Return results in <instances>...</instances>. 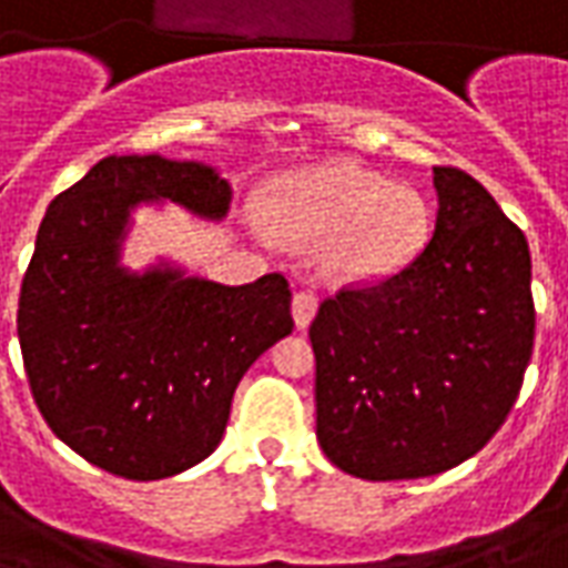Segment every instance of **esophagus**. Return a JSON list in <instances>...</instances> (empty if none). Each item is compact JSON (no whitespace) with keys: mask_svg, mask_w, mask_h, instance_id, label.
I'll return each mask as SVG.
<instances>
[{"mask_svg":"<svg viewBox=\"0 0 568 568\" xmlns=\"http://www.w3.org/2000/svg\"><path fill=\"white\" fill-rule=\"evenodd\" d=\"M316 310H320V297L313 295V292H295V297H292V316H295L297 328H307L313 316H316Z\"/></svg>","mask_w":568,"mask_h":568,"instance_id":"obj_1","label":"esophagus"}]
</instances>
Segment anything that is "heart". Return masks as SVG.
Wrapping results in <instances>:
<instances>
[{"instance_id":"b5f03b06","label":"heart","mask_w":568,"mask_h":568,"mask_svg":"<svg viewBox=\"0 0 568 568\" xmlns=\"http://www.w3.org/2000/svg\"><path fill=\"white\" fill-rule=\"evenodd\" d=\"M271 222L292 240L322 243L325 271L349 280H386L423 255L432 206L410 185L332 163L285 175L267 197Z\"/></svg>"}]
</instances>
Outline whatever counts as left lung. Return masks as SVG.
I'll return each instance as SVG.
<instances>
[{
	"mask_svg": "<svg viewBox=\"0 0 568 568\" xmlns=\"http://www.w3.org/2000/svg\"><path fill=\"white\" fill-rule=\"evenodd\" d=\"M435 234L414 264L344 285L310 325L316 438L362 480L465 463L511 414L536 341L524 231L487 187L435 166Z\"/></svg>",
	"mask_w": 568,
	"mask_h": 568,
	"instance_id": "left-lung-1",
	"label": "left lung"
}]
</instances>
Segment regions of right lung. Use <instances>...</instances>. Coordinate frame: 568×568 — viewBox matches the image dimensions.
<instances>
[{"instance_id": "obj_1", "label": "right lung", "mask_w": 568, "mask_h": 568, "mask_svg": "<svg viewBox=\"0 0 568 568\" xmlns=\"http://www.w3.org/2000/svg\"><path fill=\"white\" fill-rule=\"evenodd\" d=\"M140 200L222 219L231 187L203 163L103 158L44 212L20 285L18 337L57 438L109 475L161 480L219 447L236 383L295 320L283 273L219 285L118 267V240Z\"/></svg>"}]
</instances>
